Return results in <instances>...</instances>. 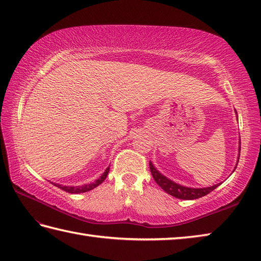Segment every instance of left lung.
Masks as SVG:
<instances>
[{"label": "left lung", "mask_w": 261, "mask_h": 261, "mask_svg": "<svg viewBox=\"0 0 261 261\" xmlns=\"http://www.w3.org/2000/svg\"><path fill=\"white\" fill-rule=\"evenodd\" d=\"M149 168H150L151 175H152V177H154V180L156 181L157 185L163 189V190L167 192L168 195H171V196L178 198V199H183V200H193V199L201 198L203 196L208 195V193H211L213 190H215V189L219 186V185H216V186H213L209 188H202V189L187 188V187L177 185V183L168 180L167 177L162 175L161 173L154 167V165L151 164V163H149Z\"/></svg>", "instance_id": "obj_1"}]
</instances>
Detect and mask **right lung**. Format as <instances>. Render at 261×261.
<instances>
[{"mask_svg": "<svg viewBox=\"0 0 261 261\" xmlns=\"http://www.w3.org/2000/svg\"><path fill=\"white\" fill-rule=\"evenodd\" d=\"M109 172H110V167H107L106 171L104 172V174L101 175V176L98 178V180H96L95 182L90 183V185H85V186H81V187H63V186H61V185H58V183H53V185H54L55 187L60 188L61 190L66 191V192H69V193H83V192H87V191L93 190L94 188L98 187L101 182H104V180L106 178L107 174H109Z\"/></svg>", "mask_w": 261, "mask_h": 261, "instance_id": "obj_1", "label": "right lung"}]
</instances>
